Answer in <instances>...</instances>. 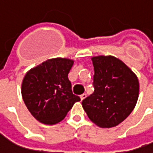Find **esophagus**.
<instances>
[{
	"label": "esophagus",
	"instance_id": "obj_1",
	"mask_svg": "<svg viewBox=\"0 0 153 153\" xmlns=\"http://www.w3.org/2000/svg\"><path fill=\"white\" fill-rule=\"evenodd\" d=\"M86 96H87V95H86L85 93H83V94H82V95L80 96V97H81V100H82V101L84 99V98H85V97H86Z\"/></svg>",
	"mask_w": 153,
	"mask_h": 153
}]
</instances>
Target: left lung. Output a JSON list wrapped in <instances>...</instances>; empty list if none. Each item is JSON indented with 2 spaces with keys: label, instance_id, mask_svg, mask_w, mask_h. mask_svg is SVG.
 I'll return each instance as SVG.
<instances>
[{
  "label": "left lung",
  "instance_id": "obj_1",
  "mask_svg": "<svg viewBox=\"0 0 153 153\" xmlns=\"http://www.w3.org/2000/svg\"><path fill=\"white\" fill-rule=\"evenodd\" d=\"M94 92L83 99L89 118L102 128L119 125L131 113L138 98L136 75L114 56L92 57Z\"/></svg>",
  "mask_w": 153,
  "mask_h": 153
}]
</instances>
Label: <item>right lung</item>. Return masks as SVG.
Segmentation results:
<instances>
[{
    "instance_id": "1",
    "label": "right lung",
    "mask_w": 153,
    "mask_h": 153,
    "mask_svg": "<svg viewBox=\"0 0 153 153\" xmlns=\"http://www.w3.org/2000/svg\"><path fill=\"white\" fill-rule=\"evenodd\" d=\"M74 62L49 59L31 69L22 84V96L27 110L39 122L54 125L62 121L80 97L73 94L68 75Z\"/></svg>"
}]
</instances>
